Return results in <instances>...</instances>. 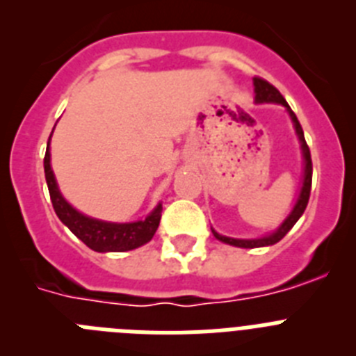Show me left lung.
Listing matches in <instances>:
<instances>
[{
	"instance_id": "obj_1",
	"label": "left lung",
	"mask_w": 356,
	"mask_h": 356,
	"mask_svg": "<svg viewBox=\"0 0 356 356\" xmlns=\"http://www.w3.org/2000/svg\"><path fill=\"white\" fill-rule=\"evenodd\" d=\"M253 83H254V94H257V96H254L257 97V102L280 103V105H284L285 108L289 110V114H291L292 121H294L296 134H298V137H300V140H301V149H303V156H305V176H303V187H301L300 197H298V203H296L294 210H292L291 216L285 219L284 225L280 226L275 234L267 235V237H262V238H248L246 241V238L225 237V235H219L217 232H213L212 229L213 237L219 238V241L226 242V244H232V246H237V248H250V250L251 248L271 246V244H276L278 241H282V238L289 234V229H291L292 226L298 222V219L303 216L305 209H307V205H308V200H310V188H312V156H310V149H308V144H307V140H305L303 128H301L300 121H298V118H296V114L291 110V106H289L287 102H285V97L280 94V90L276 89L275 85H271L269 81L264 80V78H259V76L253 78Z\"/></svg>"
}]
</instances>
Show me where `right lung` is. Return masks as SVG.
Masks as SVG:
<instances>
[{
    "label": "right lung",
    "mask_w": 356,
    "mask_h": 356,
    "mask_svg": "<svg viewBox=\"0 0 356 356\" xmlns=\"http://www.w3.org/2000/svg\"><path fill=\"white\" fill-rule=\"evenodd\" d=\"M44 175H46V184H48L49 188L53 209H55L58 219L90 250L99 251V253H106V251H130L149 242L153 235H155L156 228L160 225L162 205L156 207L144 221L124 222V225L97 221V219H90V217L74 210L62 197L60 191L56 187L51 165H49V147H46V155H44Z\"/></svg>",
    "instance_id": "1"
}]
</instances>
